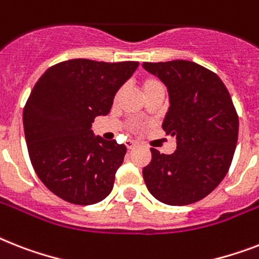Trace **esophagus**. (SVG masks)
I'll use <instances>...</instances> for the list:
<instances>
[{
	"label": "esophagus",
	"mask_w": 259,
	"mask_h": 259,
	"mask_svg": "<svg viewBox=\"0 0 259 259\" xmlns=\"http://www.w3.org/2000/svg\"><path fill=\"white\" fill-rule=\"evenodd\" d=\"M126 148L129 149V150H132V149H134L137 146V142L136 141H126Z\"/></svg>",
	"instance_id": "1"
}]
</instances>
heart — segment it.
<instances>
[{"label":"heart","mask_w":259,"mask_h":259,"mask_svg":"<svg viewBox=\"0 0 259 259\" xmlns=\"http://www.w3.org/2000/svg\"><path fill=\"white\" fill-rule=\"evenodd\" d=\"M142 90H144V94L149 93L150 90L155 89V88H159V86H163L161 82L157 78H153V77H149V78H145L142 81Z\"/></svg>","instance_id":"obj_1"}]
</instances>
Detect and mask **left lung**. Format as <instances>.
<instances>
[{
    "label": "left lung",
    "mask_w": 259,
    "mask_h": 259,
    "mask_svg": "<svg viewBox=\"0 0 259 259\" xmlns=\"http://www.w3.org/2000/svg\"><path fill=\"white\" fill-rule=\"evenodd\" d=\"M169 93L162 129L176 137L177 150H151L142 170L150 194L159 202L184 206L205 198L228 173L237 140L238 115L217 74L191 61L144 62Z\"/></svg>",
    "instance_id": "obj_1"
}]
</instances>
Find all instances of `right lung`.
I'll list each match as a JSON object with an SVG mask.
<instances>
[{
  "mask_svg": "<svg viewBox=\"0 0 259 259\" xmlns=\"http://www.w3.org/2000/svg\"><path fill=\"white\" fill-rule=\"evenodd\" d=\"M138 62L75 58L54 65L35 82L24 109L31 165L52 193L75 205L110 194L125 145L96 136L92 123L110 113L115 93Z\"/></svg>",
  "mask_w": 259,
  "mask_h": 259,
  "instance_id": "right-lung-1",
  "label": "right lung"
}]
</instances>
